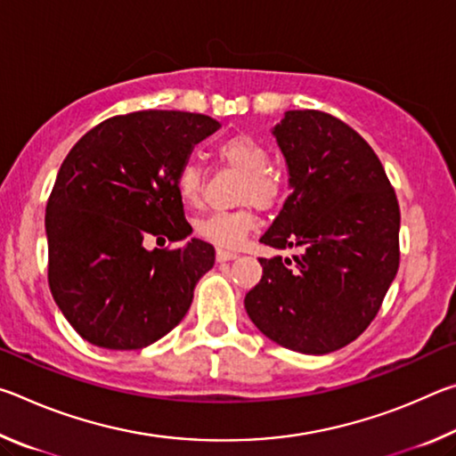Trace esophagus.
<instances>
[{
	"label": "esophagus",
	"mask_w": 456,
	"mask_h": 456,
	"mask_svg": "<svg viewBox=\"0 0 456 456\" xmlns=\"http://www.w3.org/2000/svg\"><path fill=\"white\" fill-rule=\"evenodd\" d=\"M237 253L235 251H229V249H217V261H231L235 259Z\"/></svg>",
	"instance_id": "esophagus-1"
}]
</instances>
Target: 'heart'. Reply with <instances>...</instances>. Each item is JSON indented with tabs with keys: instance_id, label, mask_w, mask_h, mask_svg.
Masks as SVG:
<instances>
[{
	"instance_id": "obj_1",
	"label": "heart",
	"mask_w": 456,
	"mask_h": 456,
	"mask_svg": "<svg viewBox=\"0 0 456 456\" xmlns=\"http://www.w3.org/2000/svg\"><path fill=\"white\" fill-rule=\"evenodd\" d=\"M217 157L221 163L243 175L239 184V203H253L259 209H269L281 197V183L269 171L272 154L257 138L249 134L229 136L217 146ZM176 191L184 203L195 205L200 197V171L197 165L187 163L176 175ZM257 227V217L251 207H243L237 211L209 213L195 221L197 237L205 239L219 247H239L247 235Z\"/></svg>"
}]
</instances>
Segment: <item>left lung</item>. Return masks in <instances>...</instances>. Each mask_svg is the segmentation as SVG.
<instances>
[{
  "instance_id": "left-lung-1",
  "label": "left lung",
  "mask_w": 456,
  "mask_h": 456,
  "mask_svg": "<svg viewBox=\"0 0 456 456\" xmlns=\"http://www.w3.org/2000/svg\"><path fill=\"white\" fill-rule=\"evenodd\" d=\"M272 134L291 195L259 241L304 253L296 267L261 257L245 310L275 344L320 356L354 342L380 310L398 272V200L376 152L342 120L288 110Z\"/></svg>"
}]
</instances>
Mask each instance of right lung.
<instances>
[{
	"label": "right lung",
	"mask_w": 456,
	"mask_h": 456,
	"mask_svg": "<svg viewBox=\"0 0 456 456\" xmlns=\"http://www.w3.org/2000/svg\"><path fill=\"white\" fill-rule=\"evenodd\" d=\"M219 126L205 114L130 112L100 122L68 152L45 207L48 281L86 342L146 348L189 312L215 249L189 239L176 175ZM165 236L183 245L145 247Z\"/></svg>",
	"instance_id": "obj_1"
}]
</instances>
